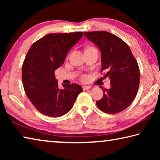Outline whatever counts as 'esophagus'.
<instances>
[{"label": "esophagus", "mask_w": 160, "mask_h": 160, "mask_svg": "<svg viewBox=\"0 0 160 160\" xmlns=\"http://www.w3.org/2000/svg\"><path fill=\"white\" fill-rule=\"evenodd\" d=\"M82 89H83V90H90V89H91V87L90 86H83Z\"/></svg>", "instance_id": "1"}]
</instances>
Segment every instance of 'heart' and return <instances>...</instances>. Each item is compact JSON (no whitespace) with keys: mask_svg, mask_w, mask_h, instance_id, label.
Masks as SVG:
<instances>
[{"mask_svg":"<svg viewBox=\"0 0 160 160\" xmlns=\"http://www.w3.org/2000/svg\"><path fill=\"white\" fill-rule=\"evenodd\" d=\"M82 79L83 80H85L86 79V76H85V75H84V76L82 77Z\"/></svg>","mask_w":160,"mask_h":160,"instance_id":"b5f03b06","label":"heart"}]
</instances>
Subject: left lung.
I'll list each match as a JSON object with an SVG mask.
<instances>
[{"label": "left lung", "instance_id": "left-lung-1", "mask_svg": "<svg viewBox=\"0 0 160 160\" xmlns=\"http://www.w3.org/2000/svg\"><path fill=\"white\" fill-rule=\"evenodd\" d=\"M85 36L101 51L104 77L111 80L110 89L102 88V98L96 102L102 112L116 113L126 109L136 96L140 70L128 45L114 34L105 31L85 32Z\"/></svg>", "mask_w": 160, "mask_h": 160}]
</instances>
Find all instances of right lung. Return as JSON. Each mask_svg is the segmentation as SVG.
<instances>
[{
  "mask_svg": "<svg viewBox=\"0 0 160 160\" xmlns=\"http://www.w3.org/2000/svg\"><path fill=\"white\" fill-rule=\"evenodd\" d=\"M83 36V32L48 34L34 42L22 64L24 90L42 114L60 117L72 109L82 87L78 84L58 86L54 71L64 63L67 53Z\"/></svg>",
  "mask_w": 160,
  "mask_h": 160,
  "instance_id": "obj_1",
  "label": "right lung"
}]
</instances>
